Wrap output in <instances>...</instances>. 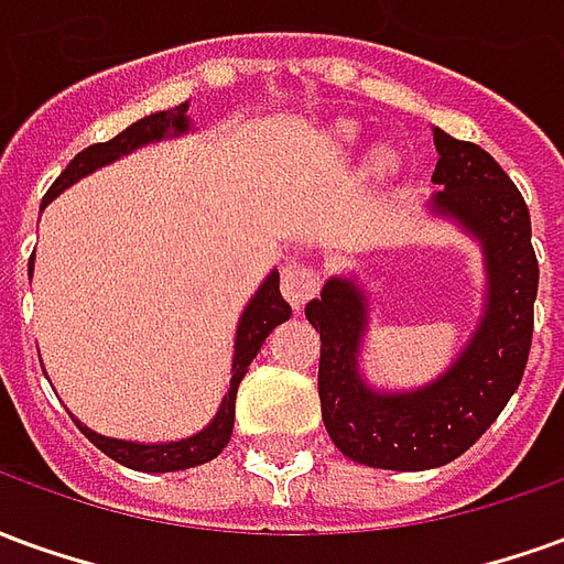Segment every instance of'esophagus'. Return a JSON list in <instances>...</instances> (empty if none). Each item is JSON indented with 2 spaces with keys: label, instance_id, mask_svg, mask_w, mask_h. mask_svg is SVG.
<instances>
[{
  "label": "esophagus",
  "instance_id": "1",
  "mask_svg": "<svg viewBox=\"0 0 564 564\" xmlns=\"http://www.w3.org/2000/svg\"><path fill=\"white\" fill-rule=\"evenodd\" d=\"M319 283H323V271L317 265H290L281 274V293L299 311L317 295Z\"/></svg>",
  "mask_w": 564,
  "mask_h": 564
}]
</instances>
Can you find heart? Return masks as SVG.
Instances as JSON below:
<instances>
[{
  "instance_id": "1",
  "label": "heart",
  "mask_w": 564,
  "mask_h": 564,
  "mask_svg": "<svg viewBox=\"0 0 564 564\" xmlns=\"http://www.w3.org/2000/svg\"><path fill=\"white\" fill-rule=\"evenodd\" d=\"M344 139H354V129H344Z\"/></svg>"
}]
</instances>
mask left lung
<instances>
[{
	"mask_svg": "<svg viewBox=\"0 0 564 564\" xmlns=\"http://www.w3.org/2000/svg\"><path fill=\"white\" fill-rule=\"evenodd\" d=\"M444 189L437 214L465 223L486 250L489 307L447 375L404 395H378L356 375L366 305L354 283L332 278L305 307L319 332V408L332 444L347 459L390 471H425L459 459L517 392L529 362L538 295V257L525 198L484 148L435 129Z\"/></svg>",
	"mask_w": 564,
	"mask_h": 564,
	"instance_id": "1",
	"label": "left lung"
}]
</instances>
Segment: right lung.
<instances>
[{"label": "right lung", "mask_w": 564, "mask_h": 564, "mask_svg": "<svg viewBox=\"0 0 564 564\" xmlns=\"http://www.w3.org/2000/svg\"><path fill=\"white\" fill-rule=\"evenodd\" d=\"M189 127L186 123V102L177 105V108H169V111H160V115H150L139 123H132L129 129H123L120 135H115L111 141H99V144H90L84 148L68 162L63 174L56 177L51 189L44 193L42 208L51 202L54 196H59L68 184H75L78 177L90 174L93 169H99L105 162L117 160L123 156L129 150L141 148L148 141H156L169 132H184ZM30 274H32V259H30ZM290 305L283 302L281 295V274L274 271L269 281L259 286V293L253 295V302L247 305L245 317L238 323V338H235V359H232V383H229V395L223 399L220 414L214 416V423L198 432V435L186 437V441H172V444H129V441H115V437H102L84 429L78 423V429L84 435L90 437L96 447L102 449L105 456H111L120 465L127 468H135V471H184V468H193V465H205V462L217 459L223 453V447L229 444L232 437V425H235V392H238V383L247 375V366L257 359L259 347L262 341L269 338V332L274 326H281L283 319H290Z\"/></svg>", "instance_id": "right-lung-1"}]
</instances>
